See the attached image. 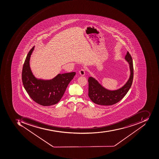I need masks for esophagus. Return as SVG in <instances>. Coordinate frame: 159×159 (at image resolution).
<instances>
[{"mask_svg": "<svg viewBox=\"0 0 159 159\" xmlns=\"http://www.w3.org/2000/svg\"><path fill=\"white\" fill-rule=\"evenodd\" d=\"M85 70L84 69H82L80 70V71H79V74L82 76H84V75H85Z\"/></svg>", "mask_w": 159, "mask_h": 159, "instance_id": "obj_1", "label": "esophagus"}]
</instances>
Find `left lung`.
<instances>
[{"mask_svg": "<svg viewBox=\"0 0 159 159\" xmlns=\"http://www.w3.org/2000/svg\"><path fill=\"white\" fill-rule=\"evenodd\" d=\"M125 59L129 63L130 75L126 84L116 90H109L102 87L97 81L89 77V96L94 103L101 105H112L116 104L124 98L128 92L133 83L134 67L133 59L129 52H127Z\"/></svg>", "mask_w": 159, "mask_h": 159, "instance_id": "obj_1", "label": "left lung"}]
</instances>
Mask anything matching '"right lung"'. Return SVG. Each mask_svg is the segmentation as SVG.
Listing matches in <instances>:
<instances>
[{"label":"right lung","mask_w":159,"mask_h":159,"mask_svg":"<svg viewBox=\"0 0 159 159\" xmlns=\"http://www.w3.org/2000/svg\"><path fill=\"white\" fill-rule=\"evenodd\" d=\"M34 49H31L26 56L23 70V84L30 97L43 106H50L58 103L61 99L69 84L74 78L75 72L58 74L51 80L37 79L30 66V57Z\"/></svg>","instance_id":"right-lung-1"}]
</instances>
